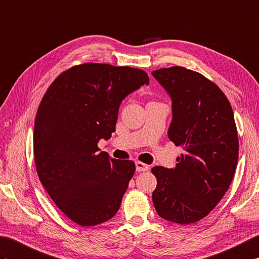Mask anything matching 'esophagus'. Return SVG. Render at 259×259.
Segmentation results:
<instances>
[{
    "instance_id": "obj_1",
    "label": "esophagus",
    "mask_w": 259,
    "mask_h": 259,
    "mask_svg": "<svg viewBox=\"0 0 259 259\" xmlns=\"http://www.w3.org/2000/svg\"><path fill=\"white\" fill-rule=\"evenodd\" d=\"M136 169L138 172H146L150 169V166L146 163H142L140 161H137L136 162Z\"/></svg>"
}]
</instances>
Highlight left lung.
<instances>
[{
    "instance_id": "obj_1",
    "label": "left lung",
    "mask_w": 259,
    "mask_h": 259,
    "mask_svg": "<svg viewBox=\"0 0 259 259\" xmlns=\"http://www.w3.org/2000/svg\"><path fill=\"white\" fill-rule=\"evenodd\" d=\"M152 76L172 100L167 137L183 148L174 169L152 167V193L160 218L178 224L202 220L224 196L236 170L238 137L230 101L203 75L184 67L162 68Z\"/></svg>"
}]
</instances>
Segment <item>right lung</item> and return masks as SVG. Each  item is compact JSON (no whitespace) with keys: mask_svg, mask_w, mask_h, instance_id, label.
<instances>
[{"mask_svg":"<svg viewBox=\"0 0 259 259\" xmlns=\"http://www.w3.org/2000/svg\"><path fill=\"white\" fill-rule=\"evenodd\" d=\"M143 85L149 77L141 69L82 64L59 75L40 101L36 170L48 195L78 225L104 223L121 205L136 165L110 158L98 142L110 139L122 100Z\"/></svg>","mask_w":259,"mask_h":259,"instance_id":"right-lung-1","label":"right lung"}]
</instances>
